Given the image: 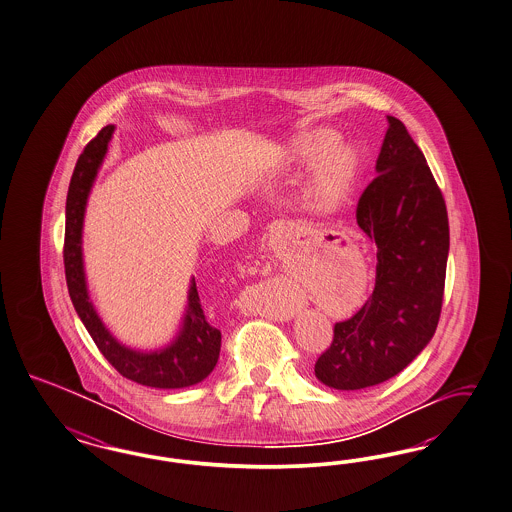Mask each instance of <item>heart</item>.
<instances>
[{"mask_svg": "<svg viewBox=\"0 0 512 512\" xmlns=\"http://www.w3.org/2000/svg\"><path fill=\"white\" fill-rule=\"evenodd\" d=\"M332 129L315 127L298 133L287 144V157L296 165H313L306 199L311 208L332 210L347 201L357 186L360 157L349 144H336Z\"/></svg>", "mask_w": 512, "mask_h": 512, "instance_id": "b5f03b06", "label": "heart"}]
</instances>
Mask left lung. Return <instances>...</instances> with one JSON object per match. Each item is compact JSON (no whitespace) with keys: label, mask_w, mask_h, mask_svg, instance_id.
<instances>
[{"label":"left lung","mask_w":512,"mask_h":512,"mask_svg":"<svg viewBox=\"0 0 512 512\" xmlns=\"http://www.w3.org/2000/svg\"><path fill=\"white\" fill-rule=\"evenodd\" d=\"M375 169L357 206L358 227L377 246L375 287L334 325L315 362L326 387L358 390L398 375L432 340L441 317L449 216L443 193L407 127L387 116Z\"/></svg>","instance_id":"1"}]
</instances>
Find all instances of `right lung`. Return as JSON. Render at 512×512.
I'll use <instances>...</instances> for the list:
<instances>
[{"mask_svg":"<svg viewBox=\"0 0 512 512\" xmlns=\"http://www.w3.org/2000/svg\"><path fill=\"white\" fill-rule=\"evenodd\" d=\"M114 125L103 127L78 155L65 202L63 264L71 302L103 357L127 379L152 388H184L201 383L216 368L221 332L210 325L195 279L189 287L186 319L180 336L161 353H137L120 345L103 326L86 291L82 268V219L97 169L107 154Z\"/></svg>","mask_w":512,"mask_h":512,"instance_id":"obj_1","label":"right lung"}]
</instances>
